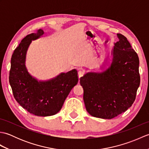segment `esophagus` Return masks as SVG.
<instances>
[{"label": "esophagus", "instance_id": "obj_1", "mask_svg": "<svg viewBox=\"0 0 149 149\" xmlns=\"http://www.w3.org/2000/svg\"><path fill=\"white\" fill-rule=\"evenodd\" d=\"M84 71H83V70H79L78 72V75H79V78H81V77H82L84 75Z\"/></svg>", "mask_w": 149, "mask_h": 149}]
</instances>
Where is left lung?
I'll list each match as a JSON object with an SVG mask.
<instances>
[{"instance_id":"left-lung-1","label":"left lung","mask_w":149,"mask_h":149,"mask_svg":"<svg viewBox=\"0 0 149 149\" xmlns=\"http://www.w3.org/2000/svg\"><path fill=\"white\" fill-rule=\"evenodd\" d=\"M113 50V61L102 73H88L80 79L83 99L91 116L111 119L125 112L134 102L140 84L139 58L121 34Z\"/></svg>"}]
</instances>
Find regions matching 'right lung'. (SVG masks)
Instances as JSON below:
<instances>
[{
    "label": "right lung",
    "instance_id": "1",
    "mask_svg": "<svg viewBox=\"0 0 149 149\" xmlns=\"http://www.w3.org/2000/svg\"><path fill=\"white\" fill-rule=\"evenodd\" d=\"M43 31L28 34L15 49L11 59L9 83L16 100L28 112L47 116L61 110L66 98L78 83L76 70L63 73L52 80L38 82L31 76L25 65L26 55L31 41L43 35Z\"/></svg>",
    "mask_w": 149,
    "mask_h": 149
}]
</instances>
